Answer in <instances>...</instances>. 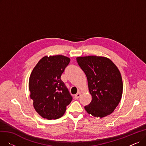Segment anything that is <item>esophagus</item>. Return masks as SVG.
I'll list each match as a JSON object with an SVG mask.
<instances>
[{"label":"esophagus","instance_id":"obj_1","mask_svg":"<svg viewBox=\"0 0 146 146\" xmlns=\"http://www.w3.org/2000/svg\"><path fill=\"white\" fill-rule=\"evenodd\" d=\"M80 96H81V93H80V92H78L77 94H76V95H74V98H75L76 99H78L80 98Z\"/></svg>","mask_w":146,"mask_h":146}]
</instances>
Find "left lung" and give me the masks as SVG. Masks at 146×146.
I'll return each mask as SVG.
<instances>
[{
  "label": "left lung",
  "mask_w": 146,
  "mask_h": 146,
  "mask_svg": "<svg viewBox=\"0 0 146 146\" xmlns=\"http://www.w3.org/2000/svg\"><path fill=\"white\" fill-rule=\"evenodd\" d=\"M76 60L86 76L92 95V101L85 106V110L101 118L110 115L118 106L122 95L123 85L118 68L105 57H78Z\"/></svg>",
  "instance_id": "8db88e82"
}]
</instances>
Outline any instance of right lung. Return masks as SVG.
Masks as SVG:
<instances>
[{
	"label": "right lung",
	"instance_id": "add662e5",
	"mask_svg": "<svg viewBox=\"0 0 146 146\" xmlns=\"http://www.w3.org/2000/svg\"><path fill=\"white\" fill-rule=\"evenodd\" d=\"M70 59L57 55L42 57L32 71L29 80L30 98L37 113L44 118L62 117L72 96L61 80Z\"/></svg>",
	"mask_w": 146,
	"mask_h": 146
}]
</instances>
